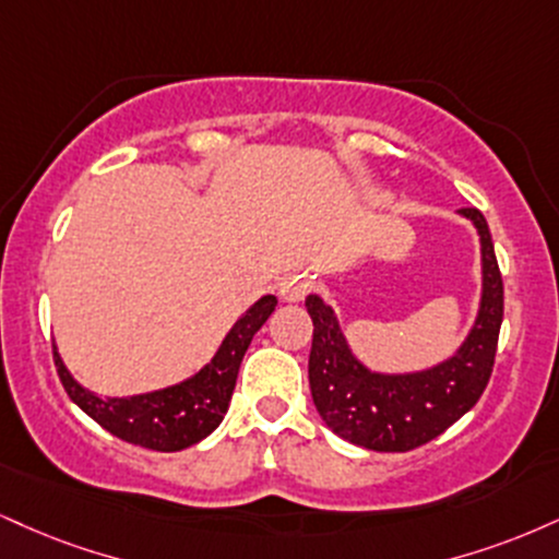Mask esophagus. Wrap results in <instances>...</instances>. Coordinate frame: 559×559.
I'll return each instance as SVG.
<instances>
[{
    "instance_id": "34e87169",
    "label": "esophagus",
    "mask_w": 559,
    "mask_h": 559,
    "mask_svg": "<svg viewBox=\"0 0 559 559\" xmlns=\"http://www.w3.org/2000/svg\"><path fill=\"white\" fill-rule=\"evenodd\" d=\"M307 286L309 284H307L305 275H297V278H292L284 288H281V297H284L286 301H297L307 294Z\"/></svg>"
}]
</instances>
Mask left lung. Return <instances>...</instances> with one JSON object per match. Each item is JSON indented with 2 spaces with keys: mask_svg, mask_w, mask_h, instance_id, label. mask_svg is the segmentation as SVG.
Wrapping results in <instances>:
<instances>
[{
  "mask_svg": "<svg viewBox=\"0 0 559 559\" xmlns=\"http://www.w3.org/2000/svg\"><path fill=\"white\" fill-rule=\"evenodd\" d=\"M481 241V301L459 352L421 372L385 374L361 365L341 333L333 307L318 294L305 299L312 318L309 390L328 427L354 445L406 453L461 419L487 388L502 325V275L492 234L476 207H461Z\"/></svg>",
  "mask_w": 559,
  "mask_h": 559,
  "instance_id": "1",
  "label": "left lung"
}]
</instances>
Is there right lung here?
<instances>
[{"mask_svg": "<svg viewBox=\"0 0 559 559\" xmlns=\"http://www.w3.org/2000/svg\"><path fill=\"white\" fill-rule=\"evenodd\" d=\"M275 305H278V299L273 294L254 301L234 322L224 344L218 346L213 359L198 374L171 388L153 390V393L127 395V399H100V395L85 390L72 378L57 346H53V365H57V374L62 380L67 395L91 419H96L106 432L124 442H132V445L158 450V453H174V450H185L194 442L205 440L224 421L245 352L250 348L254 333L273 314Z\"/></svg>", "mask_w": 559, "mask_h": 559, "instance_id": "right-lung-1", "label": "right lung"}]
</instances>
